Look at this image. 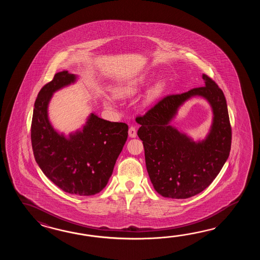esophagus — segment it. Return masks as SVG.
Instances as JSON below:
<instances>
[{
    "instance_id": "1",
    "label": "esophagus",
    "mask_w": 260,
    "mask_h": 260,
    "mask_svg": "<svg viewBox=\"0 0 260 260\" xmlns=\"http://www.w3.org/2000/svg\"><path fill=\"white\" fill-rule=\"evenodd\" d=\"M128 134H129L130 138H136L137 137V130H136V128L134 127V126H131V127L129 128Z\"/></svg>"
}]
</instances>
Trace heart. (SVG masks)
<instances>
[{"instance_id":"b5f03b06","label":"heart","mask_w":260,"mask_h":260,"mask_svg":"<svg viewBox=\"0 0 260 260\" xmlns=\"http://www.w3.org/2000/svg\"><path fill=\"white\" fill-rule=\"evenodd\" d=\"M145 83V78L139 77L137 79H134L129 81L127 83L122 84L121 86L117 87L114 90V94L119 99H125V98H130L134 94H137L140 87L143 85ZM113 99L110 95H105L103 98V103L106 107L111 108L113 106Z\"/></svg>"}]
</instances>
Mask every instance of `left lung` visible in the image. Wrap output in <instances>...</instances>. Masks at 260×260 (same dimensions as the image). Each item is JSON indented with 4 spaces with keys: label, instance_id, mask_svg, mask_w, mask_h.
I'll return each mask as SVG.
<instances>
[{
    "label": "left lung",
    "instance_id": "obj_1",
    "mask_svg": "<svg viewBox=\"0 0 260 260\" xmlns=\"http://www.w3.org/2000/svg\"><path fill=\"white\" fill-rule=\"evenodd\" d=\"M205 86L183 94H168L136 121L143 141L146 167L158 193L173 199H187L205 190L214 181L230 155L232 126L226 99L215 81L203 74ZM205 97L213 109L211 133L194 143L169 122L188 98Z\"/></svg>",
    "mask_w": 260,
    "mask_h": 260
}]
</instances>
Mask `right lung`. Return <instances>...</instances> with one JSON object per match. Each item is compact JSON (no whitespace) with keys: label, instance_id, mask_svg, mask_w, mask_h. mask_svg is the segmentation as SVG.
Wrapping results in <instances>:
<instances>
[{"label":"right lung","instance_id":"add662e5","mask_svg":"<svg viewBox=\"0 0 260 260\" xmlns=\"http://www.w3.org/2000/svg\"><path fill=\"white\" fill-rule=\"evenodd\" d=\"M67 71L55 73L34 103L30 138L34 158L44 175L68 193H99L109 181L128 137L125 122H109L91 113L82 131L66 138L52 127L47 107L53 93L74 83Z\"/></svg>","mask_w":260,"mask_h":260}]
</instances>
